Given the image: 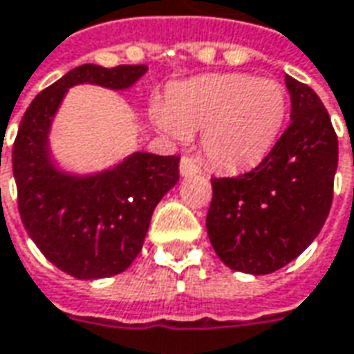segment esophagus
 Listing matches in <instances>:
<instances>
[{
  "label": "esophagus",
  "instance_id": "1",
  "mask_svg": "<svg viewBox=\"0 0 354 354\" xmlns=\"http://www.w3.org/2000/svg\"><path fill=\"white\" fill-rule=\"evenodd\" d=\"M179 171H181L183 177H192V175L200 173V167H198L196 160H194V158L183 156L181 164H179Z\"/></svg>",
  "mask_w": 354,
  "mask_h": 354
}]
</instances>
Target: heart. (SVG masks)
Returning a JSON list of instances; mask_svg holds the SVG:
<instances>
[{
    "instance_id": "obj_1",
    "label": "heart",
    "mask_w": 354,
    "mask_h": 354,
    "mask_svg": "<svg viewBox=\"0 0 354 354\" xmlns=\"http://www.w3.org/2000/svg\"><path fill=\"white\" fill-rule=\"evenodd\" d=\"M288 109V93L277 80L205 74L173 85L165 104L152 109V122L175 141L202 131L200 145L207 162L236 173L261 164L274 149Z\"/></svg>"
}]
</instances>
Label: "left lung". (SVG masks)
<instances>
[{
    "label": "left lung",
    "mask_w": 354,
    "mask_h": 354,
    "mask_svg": "<svg viewBox=\"0 0 354 354\" xmlns=\"http://www.w3.org/2000/svg\"><path fill=\"white\" fill-rule=\"evenodd\" d=\"M290 127L261 164L232 179H212L205 229L217 257L245 274H270L301 255L332 207L337 137L309 85L286 76Z\"/></svg>",
    "instance_id": "1"
}]
</instances>
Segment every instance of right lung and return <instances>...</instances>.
I'll use <instances>...</instances> for the list:
<instances>
[{"mask_svg":"<svg viewBox=\"0 0 354 354\" xmlns=\"http://www.w3.org/2000/svg\"><path fill=\"white\" fill-rule=\"evenodd\" d=\"M147 72V64L76 66L37 95L19 125L12 177L22 225L57 269L80 280L114 277L135 261L154 207L179 181V158L137 150L104 169L72 171L53 154V124L72 87L127 91Z\"/></svg>","mask_w":354,"mask_h":354,"instance_id":"add662e5","label":"right lung"}]
</instances>
